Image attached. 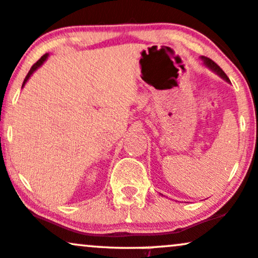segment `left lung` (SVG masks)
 I'll return each instance as SVG.
<instances>
[{"label": "left lung", "instance_id": "obj_1", "mask_svg": "<svg viewBox=\"0 0 258 258\" xmlns=\"http://www.w3.org/2000/svg\"><path fill=\"white\" fill-rule=\"evenodd\" d=\"M201 59L203 60V61H204V63L208 66L209 69L213 70L214 72H216V74L219 75L220 77H222L223 80L227 81V82H231V81H229V78L227 77V75L225 74V72H223V70L221 69L216 62L213 61V60H211V59H209V57H207V56H201Z\"/></svg>", "mask_w": 258, "mask_h": 258}]
</instances>
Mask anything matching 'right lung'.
Instances as JSON below:
<instances>
[{
  "mask_svg": "<svg viewBox=\"0 0 258 258\" xmlns=\"http://www.w3.org/2000/svg\"><path fill=\"white\" fill-rule=\"evenodd\" d=\"M47 57H48V54H44V55H43V56H41V59H39L37 62H35V63H33V65H32V68H31V69H30L29 74H27V75H26L25 80H24V82H23V87H24V86H25V83H26V82H27V80H29V78H30V76H31V75L33 74V72H35V71H36V70H37V69L39 68V66H41V65H42V63H43V62L45 61V60H47Z\"/></svg>",
  "mask_w": 258,
  "mask_h": 258,
  "instance_id": "1",
  "label": "right lung"
}]
</instances>
